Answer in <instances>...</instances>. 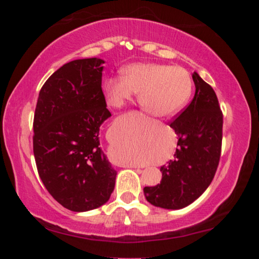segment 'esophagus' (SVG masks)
<instances>
[{
	"mask_svg": "<svg viewBox=\"0 0 259 259\" xmlns=\"http://www.w3.org/2000/svg\"><path fill=\"white\" fill-rule=\"evenodd\" d=\"M126 166H129V168H137V165H135V164H128Z\"/></svg>",
	"mask_w": 259,
	"mask_h": 259,
	"instance_id": "34e87169",
	"label": "esophagus"
}]
</instances>
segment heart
Returning a JSON list of instances; mask_svg holds the SVG:
<instances>
[{"label": "heart", "instance_id": "heart-1", "mask_svg": "<svg viewBox=\"0 0 259 259\" xmlns=\"http://www.w3.org/2000/svg\"><path fill=\"white\" fill-rule=\"evenodd\" d=\"M192 77L186 69L162 64H134L123 69V76L104 82L107 103L121 107L139 93V103L156 116L174 115L185 106L192 94Z\"/></svg>", "mask_w": 259, "mask_h": 259}]
</instances>
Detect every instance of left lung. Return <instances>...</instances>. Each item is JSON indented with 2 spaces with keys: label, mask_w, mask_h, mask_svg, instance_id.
Segmentation results:
<instances>
[{
  "label": "left lung",
  "mask_w": 259,
  "mask_h": 259,
  "mask_svg": "<svg viewBox=\"0 0 259 259\" xmlns=\"http://www.w3.org/2000/svg\"><path fill=\"white\" fill-rule=\"evenodd\" d=\"M195 95L181 114L170 122L178 136L175 159L161 166L162 181L146 186V200L155 207L182 209L207 190L221 159L223 112L216 93L193 73Z\"/></svg>",
  "instance_id": "obj_1"
}]
</instances>
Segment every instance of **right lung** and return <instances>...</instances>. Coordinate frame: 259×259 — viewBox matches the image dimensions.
Here are the masks:
<instances>
[{"instance_id": "right-lung-1", "label": "right lung", "mask_w": 259, "mask_h": 259, "mask_svg": "<svg viewBox=\"0 0 259 259\" xmlns=\"http://www.w3.org/2000/svg\"><path fill=\"white\" fill-rule=\"evenodd\" d=\"M104 60L69 61L52 74L38 94L33 152L42 183L72 211L106 203L116 171L100 148L99 128L111 116L102 90Z\"/></svg>"}]
</instances>
